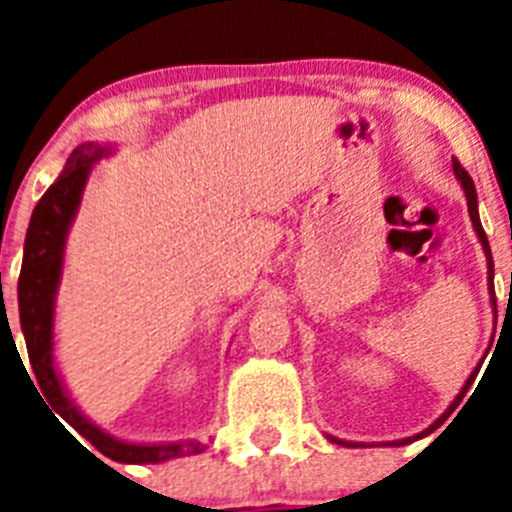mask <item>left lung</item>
Returning a JSON list of instances; mask_svg holds the SVG:
<instances>
[{
    "instance_id": "left-lung-1",
    "label": "left lung",
    "mask_w": 512,
    "mask_h": 512,
    "mask_svg": "<svg viewBox=\"0 0 512 512\" xmlns=\"http://www.w3.org/2000/svg\"><path fill=\"white\" fill-rule=\"evenodd\" d=\"M451 161H454V174H456V179H459V182H461V187H464V194H467V207H469V217H472V225H474V230H477V235H479V243H482V248H485V256H487V274H490V277H487V282H490V292H492V279H495V266H492V251H490V243H487V233H485V230H482V223H479V212H477V189H474L472 176L467 174V169H464V166H461L459 161H456V158H451ZM492 305H495V292H492ZM495 320H497V305H495ZM477 372H479V369H474V372H472V377L467 379V384H464V387H461V392H459V395H456V400L451 402V408L446 410V413H443L441 418H438L436 423H433L431 428H428V431H423V433H420V436H415V438H423V436H428V433H433V431H436V428H438V425L443 423V420L449 418V415H451V410H454L456 405H459V402H461V397L467 395L469 384L474 382V377H477ZM330 441L341 443V446H356V443L341 441V438H330ZM410 441H413V438H402V441H392V446H405V443H410Z\"/></svg>"
}]
</instances>
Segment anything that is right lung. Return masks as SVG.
<instances>
[{
	"instance_id": "1",
	"label": "right lung",
	"mask_w": 512,
	"mask_h": 512,
	"mask_svg": "<svg viewBox=\"0 0 512 512\" xmlns=\"http://www.w3.org/2000/svg\"><path fill=\"white\" fill-rule=\"evenodd\" d=\"M107 153L110 148L97 146V143H84V146L74 148L66 161V169L35 205L25 235L20 282H17L20 325L25 333L27 356L33 364L35 379H38V390L43 392L45 402L53 405V413L61 415L79 436L87 438L107 459L120 461V464H158V461L176 459L184 454H200L202 446L197 441L158 443V446L117 441L76 410V405L63 390L56 366H53V300H56L58 279H61L63 246H66L71 220L79 210L89 171Z\"/></svg>"
}]
</instances>
